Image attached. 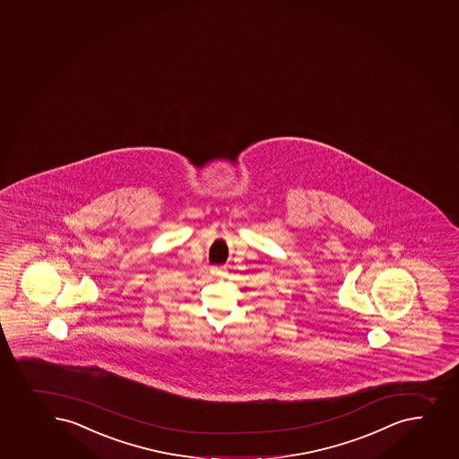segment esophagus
I'll return each mask as SVG.
<instances>
[{"label":"esophagus","instance_id":"1","mask_svg":"<svg viewBox=\"0 0 459 459\" xmlns=\"http://www.w3.org/2000/svg\"><path fill=\"white\" fill-rule=\"evenodd\" d=\"M224 273H226V269L221 268V266H213V268H211V275H212V277H224Z\"/></svg>","mask_w":459,"mask_h":459}]
</instances>
